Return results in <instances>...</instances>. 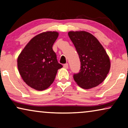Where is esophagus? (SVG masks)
I'll list each match as a JSON object with an SVG mask.
<instances>
[{
	"label": "esophagus",
	"mask_w": 128,
	"mask_h": 128,
	"mask_svg": "<svg viewBox=\"0 0 128 128\" xmlns=\"http://www.w3.org/2000/svg\"><path fill=\"white\" fill-rule=\"evenodd\" d=\"M64 68H65V69H68V64H64Z\"/></svg>",
	"instance_id": "esophagus-1"
}]
</instances>
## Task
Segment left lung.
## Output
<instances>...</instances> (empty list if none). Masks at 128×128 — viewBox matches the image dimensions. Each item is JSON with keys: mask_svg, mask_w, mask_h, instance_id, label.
<instances>
[{"mask_svg": "<svg viewBox=\"0 0 128 128\" xmlns=\"http://www.w3.org/2000/svg\"><path fill=\"white\" fill-rule=\"evenodd\" d=\"M68 36L76 48L81 64L79 72L73 74L74 80L85 89L97 86L110 71V60L106 51L90 33L70 31Z\"/></svg>", "mask_w": 128, "mask_h": 128, "instance_id": "left-lung-1", "label": "left lung"}]
</instances>
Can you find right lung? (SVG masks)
<instances>
[{"label":"right lung","instance_id":"obj_1","mask_svg":"<svg viewBox=\"0 0 128 128\" xmlns=\"http://www.w3.org/2000/svg\"><path fill=\"white\" fill-rule=\"evenodd\" d=\"M58 36L48 31L34 36L27 44L17 59L19 73L24 82L36 90H44L53 83L58 70L63 67L52 50Z\"/></svg>","mask_w":128,"mask_h":128}]
</instances>
